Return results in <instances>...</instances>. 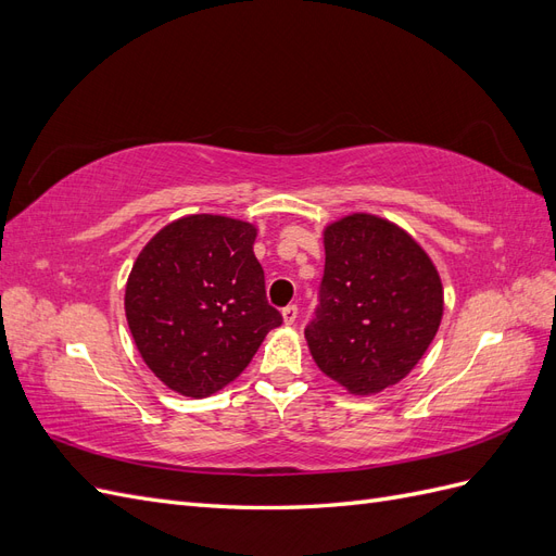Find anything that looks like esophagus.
Instances as JSON below:
<instances>
[{"label": "esophagus", "instance_id": "1", "mask_svg": "<svg viewBox=\"0 0 556 556\" xmlns=\"http://www.w3.org/2000/svg\"><path fill=\"white\" fill-rule=\"evenodd\" d=\"M296 315H299L296 304H290V306H285V308H282V319H285V325H294V323H296Z\"/></svg>", "mask_w": 556, "mask_h": 556}]
</instances>
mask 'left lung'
<instances>
[{
	"label": "left lung",
	"instance_id": "obj_1",
	"mask_svg": "<svg viewBox=\"0 0 556 556\" xmlns=\"http://www.w3.org/2000/svg\"><path fill=\"white\" fill-rule=\"evenodd\" d=\"M325 276L304 333L319 371L376 394L422 359L443 317V285L401 227L355 213L325 229Z\"/></svg>",
	"mask_w": 556,
	"mask_h": 556
}]
</instances>
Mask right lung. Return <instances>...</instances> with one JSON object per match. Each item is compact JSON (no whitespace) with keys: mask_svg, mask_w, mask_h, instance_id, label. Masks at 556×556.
Masks as SVG:
<instances>
[{"mask_svg":"<svg viewBox=\"0 0 556 556\" xmlns=\"http://www.w3.org/2000/svg\"><path fill=\"white\" fill-rule=\"evenodd\" d=\"M257 229L225 215H188L160 229L131 266L127 325L143 362L185 396L223 390L282 325L268 306Z\"/></svg>","mask_w":556,"mask_h":556,"instance_id":"right-lung-1","label":"right lung"}]
</instances>
